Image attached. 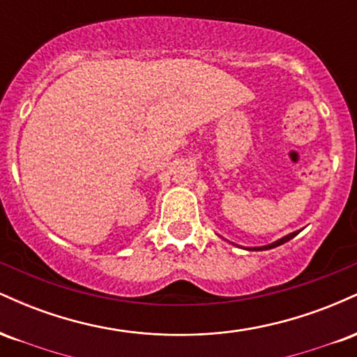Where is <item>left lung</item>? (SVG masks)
Masks as SVG:
<instances>
[{"instance_id": "obj_1", "label": "left lung", "mask_w": 357, "mask_h": 357, "mask_svg": "<svg viewBox=\"0 0 357 357\" xmlns=\"http://www.w3.org/2000/svg\"><path fill=\"white\" fill-rule=\"evenodd\" d=\"M298 231H301V230H298ZM298 231H294V233H290V235H287V236H284V238H280V240L273 241V243H270V245H265V247H255V248H252V250H270V248H275V247H278V245H284L285 241L292 240L294 236L298 235Z\"/></svg>"}]
</instances>
